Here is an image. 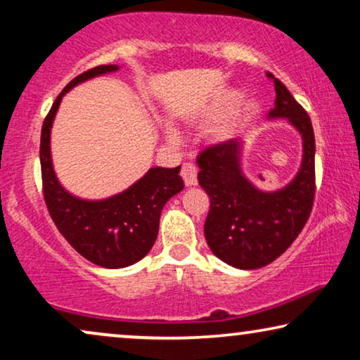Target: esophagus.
I'll list each match as a JSON object with an SVG mask.
<instances>
[{"instance_id":"esophagus-1","label":"esophagus","mask_w":360,"mask_h":360,"mask_svg":"<svg viewBox=\"0 0 360 360\" xmlns=\"http://www.w3.org/2000/svg\"><path fill=\"white\" fill-rule=\"evenodd\" d=\"M196 174H198V170H196V167L193 164H184V165H181L180 175H181V179H184L186 186L196 185Z\"/></svg>"}]
</instances>
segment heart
I'll return each instance as SVG.
<instances>
[{"mask_svg": "<svg viewBox=\"0 0 360 360\" xmlns=\"http://www.w3.org/2000/svg\"><path fill=\"white\" fill-rule=\"evenodd\" d=\"M239 96H240L239 93L234 90L224 91L223 95H219L208 108H206L201 116H203L205 121L220 120L221 117L224 116L226 112H228L231 108L238 103ZM257 111H259L257 103L252 100H245L240 103L236 110L231 111L228 116L224 117L223 120L219 121L218 124L213 127L211 134H213L214 139L218 141L231 139V137L238 134L243 127L248 126L249 122L254 120L255 115H257ZM167 137H169V141L176 142L179 141V132H176L174 127H169V129H167Z\"/></svg>", "mask_w": 360, "mask_h": 360, "instance_id": "obj_1", "label": "heart"}]
</instances>
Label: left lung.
<instances>
[{
    "label": "left lung",
    "mask_w": 360,
    "mask_h": 360,
    "mask_svg": "<svg viewBox=\"0 0 360 360\" xmlns=\"http://www.w3.org/2000/svg\"><path fill=\"white\" fill-rule=\"evenodd\" d=\"M269 120H288L303 141L298 174L277 191H262L240 169L243 141L211 146L198 155V184L210 196L205 238L216 257L236 269L269 265L287 250L307 224L314 200V132L308 112L278 78Z\"/></svg>",
    "instance_id": "8db88e82"
}]
</instances>
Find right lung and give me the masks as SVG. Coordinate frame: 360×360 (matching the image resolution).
Here are the masks:
<instances>
[{
	"mask_svg": "<svg viewBox=\"0 0 360 360\" xmlns=\"http://www.w3.org/2000/svg\"><path fill=\"white\" fill-rule=\"evenodd\" d=\"M116 70L117 65H100L73 78L53 101L41 132L42 188L49 214L78 254L105 269L129 267L149 254L159 233L162 210L185 186L179 175L180 165L152 167L129 188L105 200L78 198L58 181L52 165L51 129L63 95L78 83Z\"/></svg>",
	"mask_w": 360,
	"mask_h": 360,
	"instance_id": "obj_1",
	"label": "right lung"
}]
</instances>
